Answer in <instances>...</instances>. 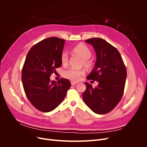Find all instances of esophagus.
<instances>
[{
	"instance_id": "esophagus-1",
	"label": "esophagus",
	"mask_w": 147,
	"mask_h": 147,
	"mask_svg": "<svg viewBox=\"0 0 147 147\" xmlns=\"http://www.w3.org/2000/svg\"><path fill=\"white\" fill-rule=\"evenodd\" d=\"M77 83H78V82H74V81L71 82V84H72V85H75V84Z\"/></svg>"
}]
</instances>
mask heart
<instances>
[{
  "label": "heart",
  "mask_w": 147,
  "mask_h": 147,
  "mask_svg": "<svg viewBox=\"0 0 147 147\" xmlns=\"http://www.w3.org/2000/svg\"><path fill=\"white\" fill-rule=\"evenodd\" d=\"M72 53L74 55L78 56L82 59V65L87 69L91 68L93 65V61L90 58L92 55L91 49L83 43H79L75 45L72 49ZM61 64L64 66H66L69 63V56L65 52H63L61 56ZM84 74L83 69H69L65 70L63 72V76L72 81H77L80 77Z\"/></svg>",
  "instance_id": "heart-1"
}]
</instances>
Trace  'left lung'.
Returning a JSON list of instances; mask_svg holds the SVG:
<instances>
[{
  "mask_svg": "<svg viewBox=\"0 0 147 147\" xmlns=\"http://www.w3.org/2000/svg\"><path fill=\"white\" fill-rule=\"evenodd\" d=\"M94 47L97 60L94 67L87 77L99 84L92 88L85 82L86 89L83 93L84 103L97 114L112 111L121 100L125 86L127 71L117 49L105 40L92 38L86 40Z\"/></svg>",
  "mask_w": 147,
  "mask_h": 147,
  "instance_id": "1",
  "label": "left lung"
}]
</instances>
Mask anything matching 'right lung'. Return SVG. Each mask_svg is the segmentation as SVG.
<instances>
[{"label":"right lung","instance_id":"add662e5","mask_svg":"<svg viewBox=\"0 0 147 147\" xmlns=\"http://www.w3.org/2000/svg\"><path fill=\"white\" fill-rule=\"evenodd\" d=\"M65 40L47 38L30 49L22 69V82L25 94L32 105L43 112L55 109L71 86L67 79L51 81V74L61 66V56Z\"/></svg>","mask_w":147,"mask_h":147}]
</instances>
